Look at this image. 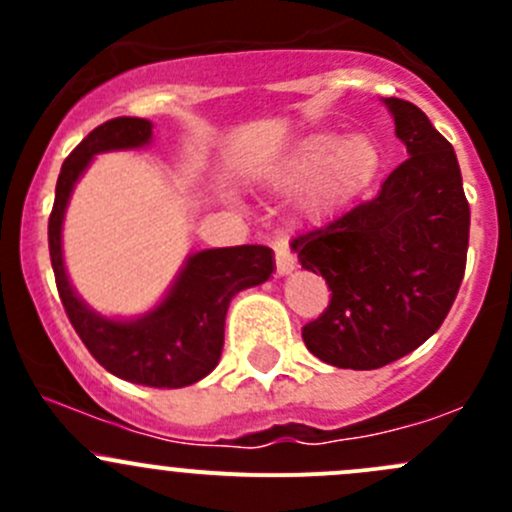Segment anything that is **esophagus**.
Wrapping results in <instances>:
<instances>
[{
  "mask_svg": "<svg viewBox=\"0 0 512 512\" xmlns=\"http://www.w3.org/2000/svg\"><path fill=\"white\" fill-rule=\"evenodd\" d=\"M275 265H277V275L287 277L292 275L294 267H297V260H294V255L285 245H275Z\"/></svg>",
  "mask_w": 512,
  "mask_h": 512,
  "instance_id": "obj_1",
  "label": "esophagus"
}]
</instances>
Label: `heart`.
<instances>
[{
    "label": "heart",
    "mask_w": 512,
    "mask_h": 512,
    "mask_svg": "<svg viewBox=\"0 0 512 512\" xmlns=\"http://www.w3.org/2000/svg\"><path fill=\"white\" fill-rule=\"evenodd\" d=\"M384 165L379 141L356 131L334 136L309 133L272 160L265 180L282 193H297V215L304 223H324L369 193Z\"/></svg>",
    "instance_id": "heart-1"
}]
</instances>
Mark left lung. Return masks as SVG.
<instances>
[{
    "mask_svg": "<svg viewBox=\"0 0 512 512\" xmlns=\"http://www.w3.org/2000/svg\"><path fill=\"white\" fill-rule=\"evenodd\" d=\"M409 160L379 195L289 247L322 275L329 307L302 329L307 349L369 371L421 347L446 319L466 272L471 208L451 143L404 98H381Z\"/></svg>",
    "mask_w": 512,
    "mask_h": 512,
    "instance_id": "obj_1",
    "label": "left lung"
}]
</instances>
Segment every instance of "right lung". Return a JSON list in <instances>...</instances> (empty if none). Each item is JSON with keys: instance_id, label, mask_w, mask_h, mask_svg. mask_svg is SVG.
<instances>
[{"instance_id": "right-lung-1", "label": "right lung", "mask_w": 512, "mask_h": 512, "mask_svg": "<svg viewBox=\"0 0 512 512\" xmlns=\"http://www.w3.org/2000/svg\"><path fill=\"white\" fill-rule=\"evenodd\" d=\"M153 143L148 118H113L94 128L61 165L49 218V255L56 287L76 334L113 376L156 389H183L218 366L232 297L262 285L275 272L265 245L213 247L190 252L168 292L138 317L96 312L71 285L64 262V218L71 193L98 153L141 151Z\"/></svg>"}]
</instances>
